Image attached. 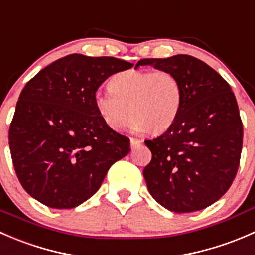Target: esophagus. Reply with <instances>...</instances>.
<instances>
[{"mask_svg":"<svg viewBox=\"0 0 255 255\" xmlns=\"http://www.w3.org/2000/svg\"><path fill=\"white\" fill-rule=\"evenodd\" d=\"M130 145H132V148H135V146H139L140 144H142V140L139 139H135V138H130Z\"/></svg>","mask_w":255,"mask_h":255,"instance_id":"1","label":"esophagus"}]
</instances>
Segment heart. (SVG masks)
Instances as JSON below:
<instances>
[{
  "label": "heart",
  "instance_id": "1",
  "mask_svg": "<svg viewBox=\"0 0 255 255\" xmlns=\"http://www.w3.org/2000/svg\"><path fill=\"white\" fill-rule=\"evenodd\" d=\"M112 89L95 95V106L104 122L121 130L134 118L137 133L159 134L175 122L181 105V87L169 71L127 70L111 80Z\"/></svg>",
  "mask_w": 255,
  "mask_h": 255
}]
</instances>
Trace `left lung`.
<instances>
[{
    "label": "left lung",
    "mask_w": 255,
    "mask_h": 255,
    "mask_svg": "<svg viewBox=\"0 0 255 255\" xmlns=\"http://www.w3.org/2000/svg\"><path fill=\"white\" fill-rule=\"evenodd\" d=\"M169 71L181 87L175 122L158 138L145 140L151 160L143 175L158 204L177 213L215 204L235 180L243 144V125L232 89L217 71L191 55L142 59Z\"/></svg>",
    "instance_id": "obj_1"
}]
</instances>
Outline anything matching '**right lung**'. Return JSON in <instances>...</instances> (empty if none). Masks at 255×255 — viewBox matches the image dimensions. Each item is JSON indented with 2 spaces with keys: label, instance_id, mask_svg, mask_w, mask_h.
<instances>
[{
  "label": "right lung",
  "instance_id": "right-lung-1",
  "mask_svg": "<svg viewBox=\"0 0 255 255\" xmlns=\"http://www.w3.org/2000/svg\"><path fill=\"white\" fill-rule=\"evenodd\" d=\"M132 63L70 54L45 66L22 90L8 132L23 189L51 208H74L101 186L112 164L130 151L95 106L109 76Z\"/></svg>",
  "mask_w": 255,
  "mask_h": 255
}]
</instances>
